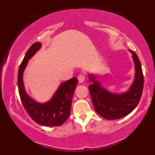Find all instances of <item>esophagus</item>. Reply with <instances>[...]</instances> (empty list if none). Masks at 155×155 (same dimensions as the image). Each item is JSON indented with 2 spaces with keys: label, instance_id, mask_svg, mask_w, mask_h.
<instances>
[{
  "label": "esophagus",
  "instance_id": "esophagus-1",
  "mask_svg": "<svg viewBox=\"0 0 155 155\" xmlns=\"http://www.w3.org/2000/svg\"><path fill=\"white\" fill-rule=\"evenodd\" d=\"M85 79H86V76H85L84 74H80L79 76H78V80L80 83H82L83 81H84Z\"/></svg>",
  "mask_w": 155,
  "mask_h": 155
}]
</instances>
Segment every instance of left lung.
<instances>
[{
  "instance_id": "left-lung-1",
  "label": "left lung",
  "mask_w": 155,
  "mask_h": 155,
  "mask_svg": "<svg viewBox=\"0 0 155 155\" xmlns=\"http://www.w3.org/2000/svg\"><path fill=\"white\" fill-rule=\"evenodd\" d=\"M133 54L136 68L135 81L128 92L120 95L111 93L101 87L95 76L90 75L92 84L89 86L92 104L96 112L106 120H116L129 114L136 108L141 97L143 88V75L140 60L134 51Z\"/></svg>"
}]
</instances>
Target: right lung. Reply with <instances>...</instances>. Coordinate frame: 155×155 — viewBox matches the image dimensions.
I'll return each instance as SVG.
<instances>
[{"label":"right lung","instance_id":"obj_1","mask_svg":"<svg viewBox=\"0 0 155 155\" xmlns=\"http://www.w3.org/2000/svg\"><path fill=\"white\" fill-rule=\"evenodd\" d=\"M41 44L35 42L32 44L19 68L18 90L19 97L25 109L36 123L44 126H60L68 120L70 115L72 97L78 80L76 77L62 84L52 98L46 104H38L26 93L22 81V74L28 60L40 49Z\"/></svg>","mask_w":155,"mask_h":155}]
</instances>
